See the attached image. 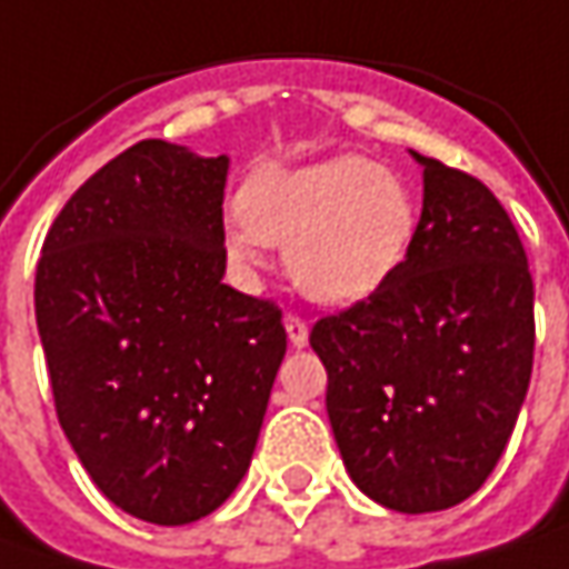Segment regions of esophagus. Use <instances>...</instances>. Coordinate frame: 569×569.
I'll list each match as a JSON object with an SVG mask.
<instances>
[{
    "label": "esophagus",
    "mask_w": 569,
    "mask_h": 569,
    "mask_svg": "<svg viewBox=\"0 0 569 569\" xmlns=\"http://www.w3.org/2000/svg\"><path fill=\"white\" fill-rule=\"evenodd\" d=\"M286 337H289V343L296 347V350H302L306 343H309V325L299 318V315H286Z\"/></svg>",
    "instance_id": "esophagus-1"
}]
</instances>
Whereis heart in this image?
<instances>
[{
	"mask_svg": "<svg viewBox=\"0 0 569 569\" xmlns=\"http://www.w3.org/2000/svg\"><path fill=\"white\" fill-rule=\"evenodd\" d=\"M226 254L260 270L267 244L286 248V270L309 299L357 306L379 292L408 258L417 200L388 164L359 156L302 168H260L238 197Z\"/></svg>",
	"mask_w": 569,
	"mask_h": 569,
	"instance_id": "b5f03b06",
	"label": "heart"
}]
</instances>
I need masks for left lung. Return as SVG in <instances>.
Listing matches in <instances>:
<instances>
[{"label":"left lung","mask_w":569,"mask_h":569,"mask_svg":"<svg viewBox=\"0 0 569 569\" xmlns=\"http://www.w3.org/2000/svg\"><path fill=\"white\" fill-rule=\"evenodd\" d=\"M410 156L423 210L408 258L309 340L350 481L417 516L468 500L503 456L529 391L535 289L500 200L465 171Z\"/></svg>","instance_id":"8db88e82"}]
</instances>
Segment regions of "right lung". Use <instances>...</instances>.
Segmentation results:
<instances>
[{
    "mask_svg": "<svg viewBox=\"0 0 569 569\" xmlns=\"http://www.w3.org/2000/svg\"><path fill=\"white\" fill-rule=\"evenodd\" d=\"M229 156L142 139L47 232L34 311L60 427L94 487L152 526L210 516L258 446L280 309L222 283Z\"/></svg>",
    "mask_w": 569,
    "mask_h": 569,
    "instance_id": "add662e5",
    "label": "right lung"
}]
</instances>
